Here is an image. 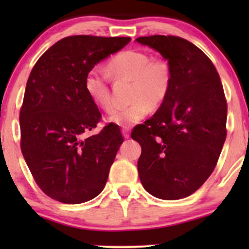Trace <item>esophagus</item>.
Here are the masks:
<instances>
[{
  "label": "esophagus",
  "mask_w": 249,
  "mask_h": 249,
  "mask_svg": "<svg viewBox=\"0 0 249 249\" xmlns=\"http://www.w3.org/2000/svg\"><path fill=\"white\" fill-rule=\"evenodd\" d=\"M122 132H123V136H124L125 139H129V137H130V130L127 129V127H124V129L122 130Z\"/></svg>",
  "instance_id": "1"
}]
</instances>
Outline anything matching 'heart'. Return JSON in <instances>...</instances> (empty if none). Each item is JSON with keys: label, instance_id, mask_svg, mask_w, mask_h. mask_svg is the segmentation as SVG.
<instances>
[{"label": "heart", "instance_id": "obj_1", "mask_svg": "<svg viewBox=\"0 0 249 249\" xmlns=\"http://www.w3.org/2000/svg\"><path fill=\"white\" fill-rule=\"evenodd\" d=\"M107 72L114 80H130L127 106L113 110L108 117L110 123L129 126L140 122L152 109L161 106L169 95L172 71L166 60L152 59L148 53L140 50H124L110 57L106 65ZM84 89L88 96L99 108L110 110L112 97L108 79L97 70H91L84 78Z\"/></svg>", "mask_w": 249, "mask_h": 249}]
</instances>
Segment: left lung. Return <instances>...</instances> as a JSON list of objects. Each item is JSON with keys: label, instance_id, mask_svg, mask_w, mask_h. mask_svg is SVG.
Returning a JSON list of instances; mask_svg holds the SVG:
<instances>
[{"label": "left lung", "instance_id": "left-lung-1", "mask_svg": "<svg viewBox=\"0 0 249 249\" xmlns=\"http://www.w3.org/2000/svg\"><path fill=\"white\" fill-rule=\"evenodd\" d=\"M136 41L158 50L172 71L165 102L131 132L142 148L141 183L158 199H183L207 180L227 139L222 82L210 57L182 37L154 35Z\"/></svg>", "mask_w": 249, "mask_h": 249}]
</instances>
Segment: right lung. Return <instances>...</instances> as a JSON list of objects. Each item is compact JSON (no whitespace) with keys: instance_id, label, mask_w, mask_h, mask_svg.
I'll return each instance as SVG.
<instances>
[{"instance_id":"1","label":"right lung","mask_w":249,"mask_h":249,"mask_svg":"<svg viewBox=\"0 0 249 249\" xmlns=\"http://www.w3.org/2000/svg\"><path fill=\"white\" fill-rule=\"evenodd\" d=\"M130 39L65 37L37 60L30 73L20 108V148L35 182L56 201H89L106 185L124 137L114 123L84 137L101 122V113L84 89V78Z\"/></svg>"}]
</instances>
